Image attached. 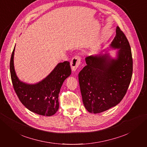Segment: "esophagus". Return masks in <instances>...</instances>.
<instances>
[{
	"label": "esophagus",
	"instance_id": "obj_1",
	"mask_svg": "<svg viewBox=\"0 0 147 147\" xmlns=\"http://www.w3.org/2000/svg\"><path fill=\"white\" fill-rule=\"evenodd\" d=\"M81 64V57L78 55L75 56L70 61V66L72 71H75Z\"/></svg>",
	"mask_w": 147,
	"mask_h": 147
}]
</instances>
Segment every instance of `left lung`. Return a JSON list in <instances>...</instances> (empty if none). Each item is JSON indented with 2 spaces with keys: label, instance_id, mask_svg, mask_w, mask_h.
I'll use <instances>...</instances> for the list:
<instances>
[{
  "label": "left lung",
  "instance_id": "left-lung-1",
  "mask_svg": "<svg viewBox=\"0 0 147 147\" xmlns=\"http://www.w3.org/2000/svg\"><path fill=\"white\" fill-rule=\"evenodd\" d=\"M111 44L119 48L117 58L109 55L90 56L80 72L78 80L83 104L89 112L101 113L118 104L131 81L133 62L131 47L125 34L117 26Z\"/></svg>",
  "mask_w": 147,
  "mask_h": 147
}]
</instances>
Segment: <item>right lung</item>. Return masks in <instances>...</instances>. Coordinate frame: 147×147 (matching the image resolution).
<instances>
[{"label":"right lung","instance_id":"obj_1","mask_svg":"<svg viewBox=\"0 0 147 147\" xmlns=\"http://www.w3.org/2000/svg\"><path fill=\"white\" fill-rule=\"evenodd\" d=\"M13 49L10 70L13 88L21 102L31 112L43 116H51L59 109V93L64 81L70 76L71 69L69 61L59 63L50 74L35 84L20 82L13 64Z\"/></svg>","mask_w":147,"mask_h":147}]
</instances>
